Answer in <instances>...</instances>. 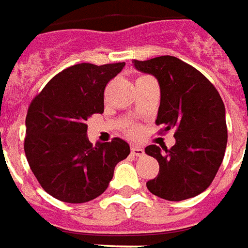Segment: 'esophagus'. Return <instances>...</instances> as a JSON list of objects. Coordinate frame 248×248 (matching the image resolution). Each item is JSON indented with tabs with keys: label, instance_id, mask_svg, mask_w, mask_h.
Returning <instances> with one entry per match:
<instances>
[{
	"label": "esophagus",
	"instance_id": "obj_1",
	"mask_svg": "<svg viewBox=\"0 0 248 248\" xmlns=\"http://www.w3.org/2000/svg\"><path fill=\"white\" fill-rule=\"evenodd\" d=\"M131 153L133 155V156L142 157V156H144V149H142L141 146H139V145H132L131 146Z\"/></svg>",
	"mask_w": 248,
	"mask_h": 248
}]
</instances>
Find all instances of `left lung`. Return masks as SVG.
I'll return each mask as SVG.
<instances>
[{
	"mask_svg": "<svg viewBox=\"0 0 248 248\" xmlns=\"http://www.w3.org/2000/svg\"><path fill=\"white\" fill-rule=\"evenodd\" d=\"M139 71L151 74L160 84L161 100L156 124L162 132L174 128L176 144L168 149L149 145L160 171L146 182L152 194L184 201L205 191L219 169L226 145L225 104L219 92L197 68L170 55L133 61Z\"/></svg>",
	"mask_w": 248,
	"mask_h": 248,
	"instance_id": "8db88e82",
	"label": "left lung"
}]
</instances>
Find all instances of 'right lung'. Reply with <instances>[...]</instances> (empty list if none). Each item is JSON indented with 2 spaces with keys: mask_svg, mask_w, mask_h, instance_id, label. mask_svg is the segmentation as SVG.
I'll use <instances>...</instances> for the list:
<instances>
[{
  "mask_svg": "<svg viewBox=\"0 0 248 248\" xmlns=\"http://www.w3.org/2000/svg\"><path fill=\"white\" fill-rule=\"evenodd\" d=\"M125 63H80L63 70L32 99L26 115L25 155L45 191L68 203L103 194L117 162L129 155L119 137L92 145L87 120L104 112V88Z\"/></svg>",
  "mask_w": 248,
  "mask_h": 248,
  "instance_id": "obj_1",
  "label": "right lung"
}]
</instances>
